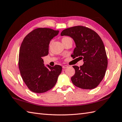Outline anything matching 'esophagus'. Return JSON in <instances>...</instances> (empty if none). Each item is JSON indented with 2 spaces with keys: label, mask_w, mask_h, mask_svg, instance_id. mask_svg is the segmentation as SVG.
I'll list each match as a JSON object with an SVG mask.
<instances>
[{
  "label": "esophagus",
  "mask_w": 122,
  "mask_h": 122,
  "mask_svg": "<svg viewBox=\"0 0 122 122\" xmlns=\"http://www.w3.org/2000/svg\"><path fill=\"white\" fill-rule=\"evenodd\" d=\"M68 68V66H67V65H64V66H62V68L63 69H66V68Z\"/></svg>",
  "instance_id": "34e87169"
}]
</instances>
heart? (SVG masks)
Returning a JSON list of instances; mask_svg holds the SVG:
<instances>
[{"instance_id":"obj_1","label":"heart","mask_w":122,"mask_h":122,"mask_svg":"<svg viewBox=\"0 0 122 122\" xmlns=\"http://www.w3.org/2000/svg\"><path fill=\"white\" fill-rule=\"evenodd\" d=\"M65 38H67V37H64V38H63V39H65Z\"/></svg>"}]
</instances>
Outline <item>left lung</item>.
<instances>
[{"mask_svg": "<svg viewBox=\"0 0 122 122\" xmlns=\"http://www.w3.org/2000/svg\"><path fill=\"white\" fill-rule=\"evenodd\" d=\"M61 35L72 38L76 47L71 56L73 58L80 56L84 62L80 67L73 66L75 73L71 79L73 85L84 89L96 88L103 79L108 64L101 38L95 31L82 26L66 28Z\"/></svg>", "mask_w": 122, "mask_h": 122, "instance_id": "left-lung-1", "label": "left lung"}]
</instances>
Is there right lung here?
I'll use <instances>...</instances> for the list:
<instances>
[{
	"mask_svg": "<svg viewBox=\"0 0 122 122\" xmlns=\"http://www.w3.org/2000/svg\"><path fill=\"white\" fill-rule=\"evenodd\" d=\"M59 30L38 28L26 36L21 44L18 66L24 82L31 91L43 93L56 84L62 66H45L43 57L49 54L50 42Z\"/></svg>",
	"mask_w": 122,
	"mask_h": 122,
	"instance_id": "obj_1",
	"label": "right lung"
}]
</instances>
